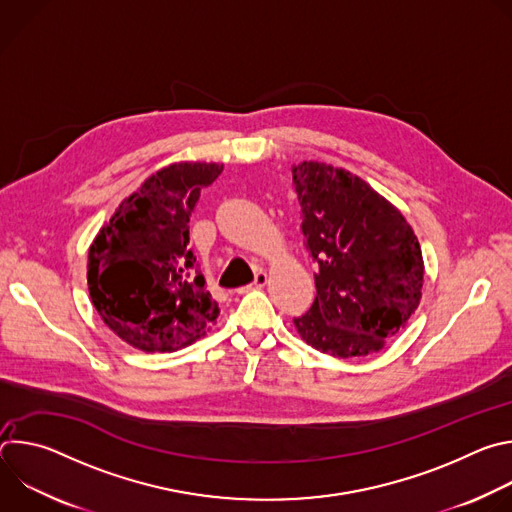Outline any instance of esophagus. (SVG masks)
Listing matches in <instances>:
<instances>
[{
  "label": "esophagus",
  "mask_w": 512,
  "mask_h": 512,
  "mask_svg": "<svg viewBox=\"0 0 512 512\" xmlns=\"http://www.w3.org/2000/svg\"><path fill=\"white\" fill-rule=\"evenodd\" d=\"M267 283V273L265 271H257L255 273V279H253V283H251V287H263ZM243 291V289H241Z\"/></svg>",
  "instance_id": "esophagus-1"
}]
</instances>
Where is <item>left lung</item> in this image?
<instances>
[{
  "mask_svg": "<svg viewBox=\"0 0 512 512\" xmlns=\"http://www.w3.org/2000/svg\"><path fill=\"white\" fill-rule=\"evenodd\" d=\"M291 174L318 263L316 300L294 320L296 330L336 358L375 354L421 302L419 241L399 208L352 172L302 162Z\"/></svg>",
  "mask_w": 512,
  "mask_h": 512,
  "instance_id": "8db88e82",
  "label": "left lung"
}]
</instances>
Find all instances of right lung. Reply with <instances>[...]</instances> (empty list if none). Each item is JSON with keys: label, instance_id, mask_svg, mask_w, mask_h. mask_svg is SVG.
Instances as JSON below:
<instances>
[{"label": "right lung", "instance_id": "right-lung-1", "mask_svg": "<svg viewBox=\"0 0 512 512\" xmlns=\"http://www.w3.org/2000/svg\"><path fill=\"white\" fill-rule=\"evenodd\" d=\"M221 172L216 162H176L158 170L121 200L93 239L91 302L129 346L174 352L216 324L218 306L188 247V223L202 188Z\"/></svg>", "mask_w": 512, "mask_h": 512}]
</instances>
